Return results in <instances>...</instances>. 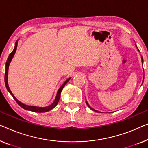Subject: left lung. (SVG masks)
Returning a JSON list of instances; mask_svg holds the SVG:
<instances>
[{"label":"left lung","mask_w":148,"mask_h":148,"mask_svg":"<svg viewBox=\"0 0 148 148\" xmlns=\"http://www.w3.org/2000/svg\"><path fill=\"white\" fill-rule=\"evenodd\" d=\"M136 47H137V45H136ZM137 48H138V47H137ZM138 51H139V49H138ZM141 59H142V65H143V57H141ZM143 78H144V77H143ZM86 103H87V106H88V107H89V108L90 109H91V110H93V111H96V112L100 113V112H99V111H97V110H94V109H93V108H91V107H90V106H89V105L88 104V103H87V101H86Z\"/></svg>","instance_id":"8db88e82"}]
</instances>
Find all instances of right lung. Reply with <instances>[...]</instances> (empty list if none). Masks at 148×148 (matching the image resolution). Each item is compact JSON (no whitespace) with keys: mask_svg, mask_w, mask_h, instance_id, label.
I'll return each mask as SVG.
<instances>
[{"mask_svg":"<svg viewBox=\"0 0 148 148\" xmlns=\"http://www.w3.org/2000/svg\"><path fill=\"white\" fill-rule=\"evenodd\" d=\"M18 40H16V42H15V45H14V48L13 49V51H12V53H10L9 55V56H8V59H7V61L6 62V66H5V85H6V89L8 90V91L10 93V95L12 96V97L14 98V99L16 101V102L18 103L19 106H20L21 108H23V109H25V110H28V111H33V112H37V113H43V112H47V111H50L52 110L55 108V106H57V103H58L59 99H60V96H61V91L63 90V87H65V85L67 84V83L69 81L71 77L67 79V80H66L65 82L63 85H61V87H59V89L58 90V91H57V95H56V97H55V99L54 101L52 104L49 105V106H47V107H37V106H28V105L26 104H24L22 102H21L20 101H18V99H16V98L14 97V95L12 94V93L10 91V89L9 88V87H8V67H9V65L10 63V62H11L12 58H13L14 54H15L16 53V47H17V44H18Z\"/></svg>","mask_w":148,"mask_h":148,"instance_id":"add662e5","label":"right lung"}]
</instances>
